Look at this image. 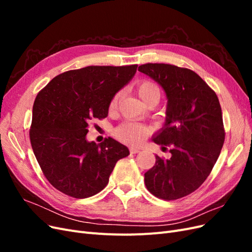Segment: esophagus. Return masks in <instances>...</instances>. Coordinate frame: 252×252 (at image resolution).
I'll use <instances>...</instances> for the list:
<instances>
[{
    "label": "esophagus",
    "instance_id": "34e87169",
    "mask_svg": "<svg viewBox=\"0 0 252 252\" xmlns=\"http://www.w3.org/2000/svg\"><path fill=\"white\" fill-rule=\"evenodd\" d=\"M138 152H140V149H138V148H130V154L131 155H135V154H138Z\"/></svg>",
    "mask_w": 252,
    "mask_h": 252
}]
</instances>
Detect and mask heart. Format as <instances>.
<instances>
[{
	"label": "heart",
	"instance_id": "b5f03b06",
	"mask_svg": "<svg viewBox=\"0 0 252 252\" xmlns=\"http://www.w3.org/2000/svg\"><path fill=\"white\" fill-rule=\"evenodd\" d=\"M135 90H136V94H138V95L145 104H146L148 101L152 100V98H156V100L158 101L159 95H161L159 88L157 84L147 80L141 81L136 84ZM121 94H122L121 93H118L111 98L110 104H109V108L111 110H114L117 108L121 98ZM149 132H150V129L146 126L138 124V123L127 122V123H124L121 126H119L116 129V131H114V134H116V136L120 141L129 145H132V146H136V145H140L145 140V138L149 134Z\"/></svg>",
	"mask_w": 252,
	"mask_h": 252
}]
</instances>
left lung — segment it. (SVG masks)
Segmentation results:
<instances>
[{
    "label": "left lung",
    "mask_w": 252,
    "mask_h": 252,
    "mask_svg": "<svg viewBox=\"0 0 252 252\" xmlns=\"http://www.w3.org/2000/svg\"><path fill=\"white\" fill-rule=\"evenodd\" d=\"M139 71L165 91V123L152 141L171 146L170 158L156 156L145 185L159 199L178 200L199 188L217 162L225 140L222 109L215 91L192 70L149 63Z\"/></svg>",
    "instance_id": "1"
}]
</instances>
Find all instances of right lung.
Listing matches in <instances>:
<instances>
[{
	"mask_svg": "<svg viewBox=\"0 0 252 252\" xmlns=\"http://www.w3.org/2000/svg\"><path fill=\"white\" fill-rule=\"evenodd\" d=\"M138 65L88 66L53 78L37 94L30 143L50 184L85 199L103 190L119 159L129 155L112 138L88 142V123L108 116L111 98L132 80Z\"/></svg>",
	"mask_w": 252,
	"mask_h": 252,
	"instance_id": "1",
	"label": "right lung"
}]
</instances>
